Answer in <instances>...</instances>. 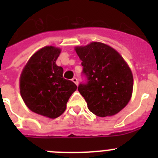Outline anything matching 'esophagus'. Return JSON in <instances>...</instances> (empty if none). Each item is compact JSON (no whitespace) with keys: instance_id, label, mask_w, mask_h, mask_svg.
Instances as JSON below:
<instances>
[{"instance_id":"34e87169","label":"esophagus","mask_w":158,"mask_h":158,"mask_svg":"<svg viewBox=\"0 0 158 158\" xmlns=\"http://www.w3.org/2000/svg\"><path fill=\"white\" fill-rule=\"evenodd\" d=\"M72 81L73 82V83L76 84V85H77V83H78L77 78V77H73V79H72Z\"/></svg>"}]
</instances>
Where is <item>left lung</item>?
Here are the masks:
<instances>
[{
  "instance_id": "1",
  "label": "left lung",
  "mask_w": 158,
  "mask_h": 158,
  "mask_svg": "<svg viewBox=\"0 0 158 158\" xmlns=\"http://www.w3.org/2000/svg\"><path fill=\"white\" fill-rule=\"evenodd\" d=\"M81 60L85 81L78 91L89 111L97 116L117 114L128 104L133 90V75L127 64L115 50L93 42L75 48Z\"/></svg>"
}]
</instances>
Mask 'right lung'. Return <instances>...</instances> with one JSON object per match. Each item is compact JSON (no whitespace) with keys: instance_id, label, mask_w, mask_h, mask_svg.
<instances>
[{"instance_id":"obj_1","label":"right lung","mask_w":158,"mask_h":158,"mask_svg":"<svg viewBox=\"0 0 158 158\" xmlns=\"http://www.w3.org/2000/svg\"><path fill=\"white\" fill-rule=\"evenodd\" d=\"M61 50L40 49L29 59L19 79L20 94L29 109L55 118L65 111L66 104L77 86L63 78V69L55 63Z\"/></svg>"}]
</instances>
